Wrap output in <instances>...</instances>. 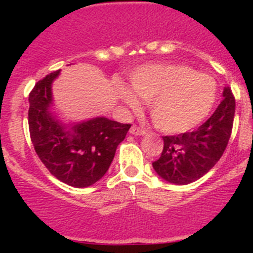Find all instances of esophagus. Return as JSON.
<instances>
[{
  "instance_id": "obj_1",
  "label": "esophagus",
  "mask_w": 253,
  "mask_h": 253,
  "mask_svg": "<svg viewBox=\"0 0 253 253\" xmlns=\"http://www.w3.org/2000/svg\"><path fill=\"white\" fill-rule=\"evenodd\" d=\"M129 132H131L132 134H134V136H143V134H145V129H143L138 126H134V125L131 127Z\"/></svg>"
}]
</instances>
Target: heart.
<instances>
[{"instance_id":"obj_1","label":"heart","mask_w":253,"mask_h":253,"mask_svg":"<svg viewBox=\"0 0 253 253\" xmlns=\"http://www.w3.org/2000/svg\"><path fill=\"white\" fill-rule=\"evenodd\" d=\"M131 84L139 98L149 101L153 122L165 133H185L202 124L215 105V78L186 65L168 63L139 68ZM122 100L131 108L138 100L131 90L120 86Z\"/></svg>"}]
</instances>
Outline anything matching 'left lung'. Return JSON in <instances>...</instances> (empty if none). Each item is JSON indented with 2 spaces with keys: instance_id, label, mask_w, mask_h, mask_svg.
<instances>
[{
  "instance_id": "8db88e82",
  "label": "left lung",
  "mask_w": 253,
  "mask_h": 253,
  "mask_svg": "<svg viewBox=\"0 0 253 253\" xmlns=\"http://www.w3.org/2000/svg\"><path fill=\"white\" fill-rule=\"evenodd\" d=\"M211 117L192 132L165 136L162 155L153 163L157 174L168 182L187 185L206 175L226 149L235 115V98L229 86Z\"/></svg>"
}]
</instances>
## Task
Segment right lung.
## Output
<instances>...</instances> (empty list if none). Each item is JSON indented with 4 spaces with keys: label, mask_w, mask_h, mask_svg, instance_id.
<instances>
[{
    "label": "right lung",
    "mask_w": 253,
    "mask_h": 253,
    "mask_svg": "<svg viewBox=\"0 0 253 253\" xmlns=\"http://www.w3.org/2000/svg\"><path fill=\"white\" fill-rule=\"evenodd\" d=\"M58 75L60 71L48 73L30 91V139L51 175L72 187H88L108 171L131 125L96 117L67 129L48 110L52 104L51 84Z\"/></svg>",
    "instance_id": "obj_1"
}]
</instances>
